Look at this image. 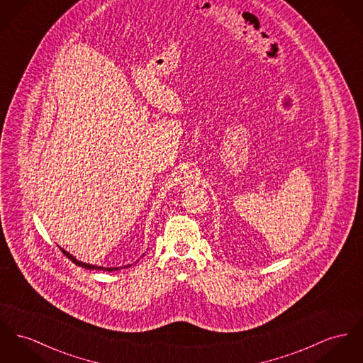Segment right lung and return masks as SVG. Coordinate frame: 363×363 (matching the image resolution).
<instances>
[{
  "label": "right lung",
  "instance_id": "add662e5",
  "mask_svg": "<svg viewBox=\"0 0 363 363\" xmlns=\"http://www.w3.org/2000/svg\"><path fill=\"white\" fill-rule=\"evenodd\" d=\"M62 251L65 252V255L69 258V259H72L76 265H79V267H83V268H86V269H96V271H109V272H112V271H117V269H121V268H128V267H131V265H125V267H116V268H105V267H98V265H91V264H85V262H82V261H79V259H76L70 252H67L66 250Z\"/></svg>",
  "mask_w": 363,
  "mask_h": 363
}]
</instances>
